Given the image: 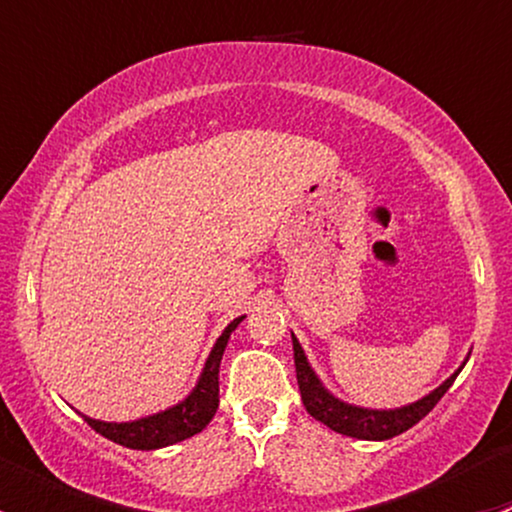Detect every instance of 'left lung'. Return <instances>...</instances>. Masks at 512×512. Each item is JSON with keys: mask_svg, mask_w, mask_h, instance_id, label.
Wrapping results in <instances>:
<instances>
[{"mask_svg": "<svg viewBox=\"0 0 512 512\" xmlns=\"http://www.w3.org/2000/svg\"><path fill=\"white\" fill-rule=\"evenodd\" d=\"M294 347V366H297V384L299 394H302L304 409L309 411L317 421H322L324 426H329L332 431L344 433V436L352 438H364V441H386V438H394L399 433L409 431L411 426H416L433 406L441 401V396L451 389V384L456 381V374L451 379L443 381L436 391H431L428 396H423L416 404L404 406V409L394 411H374V409H359V406H349L344 401L334 399L327 389L322 386V381L317 379V374L309 366L307 356H304L302 347H299L297 339L292 337Z\"/></svg>", "mask_w": 512, "mask_h": 512, "instance_id": "8db88e82", "label": "left lung"}]
</instances>
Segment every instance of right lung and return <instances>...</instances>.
I'll use <instances>...</instances> for the list:
<instances>
[{
    "instance_id": "1",
    "label": "right lung",
    "mask_w": 512,
    "mask_h": 512,
    "mask_svg": "<svg viewBox=\"0 0 512 512\" xmlns=\"http://www.w3.org/2000/svg\"><path fill=\"white\" fill-rule=\"evenodd\" d=\"M242 322V317L232 319L225 327L223 337L215 342L213 352H210L208 361H205V369L200 374L198 386L193 389V394L185 401H180L178 406L168 411H160L156 416L138 418L131 423H106L96 421V418L84 416V421L94 428L96 433H101L103 438L113 443H121L126 448H136V451H153V448L173 446V443L185 441V438L195 436V433L203 431L210 423V418L215 416L220 404V359L227 347V339L235 332L237 324Z\"/></svg>"
}]
</instances>
